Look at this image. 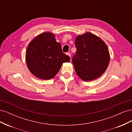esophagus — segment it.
Listing matches in <instances>:
<instances>
[{
    "instance_id": "esophagus-1",
    "label": "esophagus",
    "mask_w": 132,
    "mask_h": 132,
    "mask_svg": "<svg viewBox=\"0 0 132 132\" xmlns=\"http://www.w3.org/2000/svg\"><path fill=\"white\" fill-rule=\"evenodd\" d=\"M66 54L68 55V56H69L70 57H71V54H70V53H69V52H67V53H66Z\"/></svg>"
}]
</instances>
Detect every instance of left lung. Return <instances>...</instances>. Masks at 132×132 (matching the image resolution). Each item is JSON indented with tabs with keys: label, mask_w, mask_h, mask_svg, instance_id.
I'll list each match as a JSON object with an SVG mask.
<instances>
[{
	"label": "left lung",
	"mask_w": 132,
	"mask_h": 132,
	"mask_svg": "<svg viewBox=\"0 0 132 132\" xmlns=\"http://www.w3.org/2000/svg\"><path fill=\"white\" fill-rule=\"evenodd\" d=\"M76 54L72 58L76 73L84 81L97 79L105 72L110 62L106 43L90 32L76 38Z\"/></svg>",
	"instance_id": "obj_1"
}]
</instances>
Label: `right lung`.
<instances>
[{"label": "right lung", "mask_w": 132, "mask_h": 132, "mask_svg": "<svg viewBox=\"0 0 132 132\" xmlns=\"http://www.w3.org/2000/svg\"><path fill=\"white\" fill-rule=\"evenodd\" d=\"M26 61L28 68L35 76L48 80L58 73L63 63L70 62V57L62 52L61 43L55 41L54 34L44 32L29 43Z\"/></svg>", "instance_id": "right-lung-1"}]
</instances>
